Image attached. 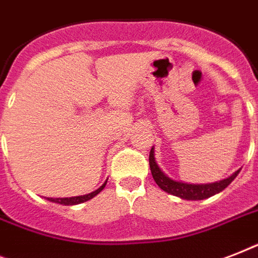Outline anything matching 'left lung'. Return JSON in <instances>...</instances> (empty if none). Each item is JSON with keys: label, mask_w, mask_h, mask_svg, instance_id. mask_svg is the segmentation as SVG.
Wrapping results in <instances>:
<instances>
[{"label": "left lung", "mask_w": 258, "mask_h": 258, "mask_svg": "<svg viewBox=\"0 0 258 258\" xmlns=\"http://www.w3.org/2000/svg\"><path fill=\"white\" fill-rule=\"evenodd\" d=\"M150 170L153 174L154 180L157 182V184L163 190V191L169 192L171 196L179 197L182 200L187 201H201L209 197L218 194L222 191L224 188H226L229 184L232 183L233 179L238 175L240 170H237L233 175H230L226 179L218 180V182H213V183H186V182H178V180L171 179L170 176H167L165 172L159 169V166L155 162V157H154V147L150 151Z\"/></svg>", "instance_id": "1"}]
</instances>
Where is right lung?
Instances as JSON below:
<instances>
[{
	"label": "right lung",
	"instance_id": "1",
	"mask_svg": "<svg viewBox=\"0 0 258 258\" xmlns=\"http://www.w3.org/2000/svg\"><path fill=\"white\" fill-rule=\"evenodd\" d=\"M105 184H107V180H105L104 183L101 184L100 187L95 190V191L89 192V194H86V196H79V197H71V198H46L48 201L50 202H56V204H60V205H67V206H72V205H79V204H83V202H86V201L92 200L93 197L97 196L99 192L105 187Z\"/></svg>",
	"mask_w": 258,
	"mask_h": 258
}]
</instances>
